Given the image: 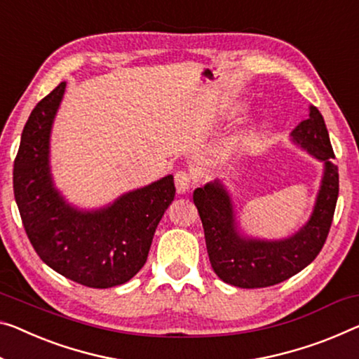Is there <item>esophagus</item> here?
<instances>
[{
	"mask_svg": "<svg viewBox=\"0 0 359 359\" xmlns=\"http://www.w3.org/2000/svg\"><path fill=\"white\" fill-rule=\"evenodd\" d=\"M192 181H194V176L189 172H186V170H178L175 173V186L178 192H186L191 187Z\"/></svg>",
	"mask_w": 359,
	"mask_h": 359,
	"instance_id": "1",
	"label": "esophagus"
}]
</instances>
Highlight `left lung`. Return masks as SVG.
Returning a JSON list of instances; mask_svg holds the SVG:
<instances>
[{
	"label": "left lung",
	"mask_w": 359,
	"mask_h": 359,
	"mask_svg": "<svg viewBox=\"0 0 359 359\" xmlns=\"http://www.w3.org/2000/svg\"><path fill=\"white\" fill-rule=\"evenodd\" d=\"M292 140L324 162V175L310 219L287 239L263 241L242 236L229 192L218 180L197 187L192 194L212 268L226 284L257 289L283 283L308 266L327 239L339 197V168L330 161L335 156L326 123L316 107L311 106L310 117L292 131Z\"/></svg>",
	"instance_id": "1"
}]
</instances>
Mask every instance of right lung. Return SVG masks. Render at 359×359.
I'll list each match as a JSON object with an SVG mask.
<instances>
[{
	"label": "right lung",
	"mask_w": 359,
	"mask_h": 359,
	"mask_svg": "<svg viewBox=\"0 0 359 359\" xmlns=\"http://www.w3.org/2000/svg\"><path fill=\"white\" fill-rule=\"evenodd\" d=\"M65 81L32 110L14 161V197L38 257L86 287L125 284L144 266L152 237L175 198L173 176L120 196L99 210H79L54 187L49 136Z\"/></svg>",
	"instance_id": "1"
}]
</instances>
